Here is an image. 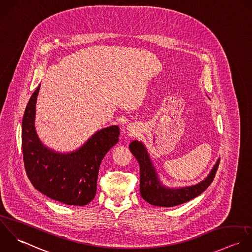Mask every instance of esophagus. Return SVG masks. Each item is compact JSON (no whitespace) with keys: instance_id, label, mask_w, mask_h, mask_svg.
<instances>
[{"instance_id":"esophagus-1","label":"esophagus","mask_w":252,"mask_h":252,"mask_svg":"<svg viewBox=\"0 0 252 252\" xmlns=\"http://www.w3.org/2000/svg\"><path fill=\"white\" fill-rule=\"evenodd\" d=\"M128 131H129V133H130V134H133V133H134V129H133V127H132V126H128Z\"/></svg>"}]
</instances>
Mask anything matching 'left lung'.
Masks as SVG:
<instances>
[{
  "mask_svg": "<svg viewBox=\"0 0 252 252\" xmlns=\"http://www.w3.org/2000/svg\"><path fill=\"white\" fill-rule=\"evenodd\" d=\"M129 150L139 163L140 195L149 204L161 207L177 206L201 194L213 182L220 163V160H218L210 175L200 184L180 189H170L159 183L149 156L140 142L132 141L129 145Z\"/></svg>",
  "mask_w": 252,
  "mask_h": 252,
  "instance_id": "1",
  "label": "left lung"
}]
</instances>
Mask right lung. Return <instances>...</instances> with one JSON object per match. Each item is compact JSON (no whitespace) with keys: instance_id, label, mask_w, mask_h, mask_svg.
Listing matches in <instances>:
<instances>
[{"instance_id":"add662e5","label":"right lung","mask_w":252,"mask_h":252,"mask_svg":"<svg viewBox=\"0 0 252 252\" xmlns=\"http://www.w3.org/2000/svg\"><path fill=\"white\" fill-rule=\"evenodd\" d=\"M40 85L31 95L24 111L21 145L26 175L33 187L46 196L67 205L89 203L97 190L101 162L119 141L118 126L96 132L80 149L59 154L39 140L35 126V106Z\"/></svg>"}]
</instances>
